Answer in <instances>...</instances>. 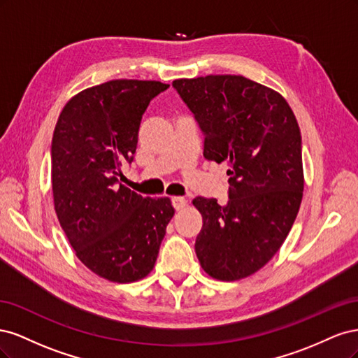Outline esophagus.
I'll return each instance as SVG.
<instances>
[{"label":"esophagus","mask_w":358,"mask_h":358,"mask_svg":"<svg viewBox=\"0 0 358 358\" xmlns=\"http://www.w3.org/2000/svg\"><path fill=\"white\" fill-rule=\"evenodd\" d=\"M185 204H187L185 199H182V197H173L171 199V206L175 208V210H180Z\"/></svg>","instance_id":"obj_1"}]
</instances>
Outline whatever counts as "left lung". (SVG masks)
Masks as SVG:
<instances>
[{
	"instance_id": "obj_1",
	"label": "left lung",
	"mask_w": 358,
	"mask_h": 358,
	"mask_svg": "<svg viewBox=\"0 0 358 358\" xmlns=\"http://www.w3.org/2000/svg\"><path fill=\"white\" fill-rule=\"evenodd\" d=\"M204 136L203 155L227 162L229 201L196 197V254L215 279L255 273L284 243L303 197L301 136L282 95L243 76L173 82Z\"/></svg>"
}]
</instances>
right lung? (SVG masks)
I'll list each match as a JSON object with an SVG mask.
<instances>
[{
	"label": "right lung",
	"mask_w": 358,
	"mask_h": 358,
	"mask_svg": "<svg viewBox=\"0 0 358 358\" xmlns=\"http://www.w3.org/2000/svg\"><path fill=\"white\" fill-rule=\"evenodd\" d=\"M169 85L110 80L74 95L53 131L52 189L59 224L80 262L113 282L154 268L175 209L119 183L131 164L149 103Z\"/></svg>",
	"instance_id": "add662e5"
}]
</instances>
